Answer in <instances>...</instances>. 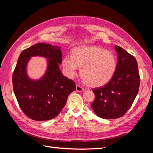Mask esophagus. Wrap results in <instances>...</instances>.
<instances>
[{"label":"esophagus","instance_id":"obj_1","mask_svg":"<svg viewBox=\"0 0 153 153\" xmlns=\"http://www.w3.org/2000/svg\"><path fill=\"white\" fill-rule=\"evenodd\" d=\"M84 88H83L82 86H80V85L78 84H76V90L78 91V92H82L84 91Z\"/></svg>","mask_w":153,"mask_h":153}]
</instances>
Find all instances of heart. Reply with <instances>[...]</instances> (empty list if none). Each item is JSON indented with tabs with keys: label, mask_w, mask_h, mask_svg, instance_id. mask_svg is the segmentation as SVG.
<instances>
[{
	"label": "heart",
	"mask_w": 153,
	"mask_h": 153,
	"mask_svg": "<svg viewBox=\"0 0 153 153\" xmlns=\"http://www.w3.org/2000/svg\"><path fill=\"white\" fill-rule=\"evenodd\" d=\"M64 71L73 78L80 68V75L85 84L92 87L102 86L110 81L116 69L114 55L96 46H85L74 49L72 56L62 60Z\"/></svg>",
	"instance_id": "1"
}]
</instances>
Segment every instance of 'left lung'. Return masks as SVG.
I'll list each match as a JSON object with an SVG mask.
<instances>
[{
    "label": "left lung",
    "mask_w": 153,
    "mask_h": 153,
    "mask_svg": "<svg viewBox=\"0 0 153 153\" xmlns=\"http://www.w3.org/2000/svg\"><path fill=\"white\" fill-rule=\"evenodd\" d=\"M117 64L111 80L105 85L92 89L95 99L91 107L98 117L119 118L131 107L140 86V78L136 59L116 46Z\"/></svg>",
    "instance_id": "left-lung-1"
}]
</instances>
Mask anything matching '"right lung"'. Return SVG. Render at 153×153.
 Returning <instances> with one entry per match:
<instances>
[{"label": "right lung", "mask_w": 153, "mask_h": 153, "mask_svg": "<svg viewBox=\"0 0 153 153\" xmlns=\"http://www.w3.org/2000/svg\"><path fill=\"white\" fill-rule=\"evenodd\" d=\"M48 58L49 66L45 76L32 81L26 73L30 56ZM61 48L50 44L38 43L20 53L13 73V87L18 103L27 117L43 121L57 116L65 106L69 94L76 89L73 80L64 76L59 68L62 63Z\"/></svg>", "instance_id": "add662e5"}]
</instances>
